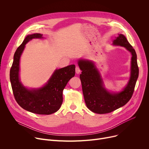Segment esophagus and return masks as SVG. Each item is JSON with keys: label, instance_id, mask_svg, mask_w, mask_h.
Listing matches in <instances>:
<instances>
[{"label": "esophagus", "instance_id": "esophagus-1", "mask_svg": "<svg viewBox=\"0 0 149 149\" xmlns=\"http://www.w3.org/2000/svg\"><path fill=\"white\" fill-rule=\"evenodd\" d=\"M75 72H76V74H80V73L81 72V70H80V69L79 67L77 66V67L75 68Z\"/></svg>", "mask_w": 149, "mask_h": 149}]
</instances>
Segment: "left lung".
<instances>
[{"label":"left lung","instance_id":"8db88e82","mask_svg":"<svg viewBox=\"0 0 149 149\" xmlns=\"http://www.w3.org/2000/svg\"><path fill=\"white\" fill-rule=\"evenodd\" d=\"M113 45L124 47L132 54L130 79L120 92L111 93L104 88L100 74L92 61L80 59L78 62L82 70L80 78L86 104L90 111L96 113H110L126 104L132 98L139 75L136 52L126 37L118 34Z\"/></svg>","mask_w":149,"mask_h":149}]
</instances>
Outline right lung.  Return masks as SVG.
Here are the masks:
<instances>
[{
  "mask_svg": "<svg viewBox=\"0 0 149 149\" xmlns=\"http://www.w3.org/2000/svg\"><path fill=\"white\" fill-rule=\"evenodd\" d=\"M42 34L28 35L14 55L10 78L13 94L19 105L25 110L39 115H50L57 112L63 103V91L75 74V66L71 65L55 70L43 87L28 89L19 79V63L25 45L33 38H42Z\"/></svg>",
  "mask_w": 149,
  "mask_h": 149,
  "instance_id": "1",
  "label": "right lung"
}]
</instances>
